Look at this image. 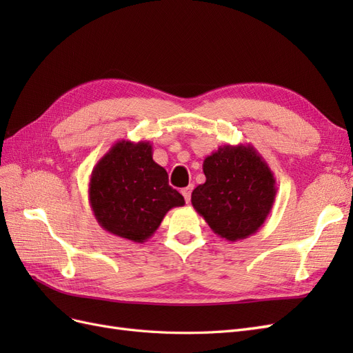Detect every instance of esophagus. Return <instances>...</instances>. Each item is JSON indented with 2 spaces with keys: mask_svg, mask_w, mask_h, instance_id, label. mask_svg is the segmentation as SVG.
<instances>
[{
  "mask_svg": "<svg viewBox=\"0 0 353 353\" xmlns=\"http://www.w3.org/2000/svg\"><path fill=\"white\" fill-rule=\"evenodd\" d=\"M191 191H193V185H188V187L181 190V193H183L187 203H190V200H191Z\"/></svg>",
  "mask_w": 353,
  "mask_h": 353,
  "instance_id": "esophagus-1",
  "label": "esophagus"
}]
</instances>
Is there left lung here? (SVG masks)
<instances>
[{
	"label": "left lung",
	"mask_w": 353,
	"mask_h": 353,
	"mask_svg": "<svg viewBox=\"0 0 353 353\" xmlns=\"http://www.w3.org/2000/svg\"><path fill=\"white\" fill-rule=\"evenodd\" d=\"M205 184L191 193V205L212 231L228 241L250 237L274 206L275 178L252 144L219 145L203 162Z\"/></svg>",
	"instance_id": "left-lung-1"
}]
</instances>
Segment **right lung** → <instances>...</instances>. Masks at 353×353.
<instances>
[{"label": "right lung", "instance_id": "right-lung-1", "mask_svg": "<svg viewBox=\"0 0 353 353\" xmlns=\"http://www.w3.org/2000/svg\"><path fill=\"white\" fill-rule=\"evenodd\" d=\"M88 197L101 228L135 243L150 239L170 209L185 205L148 141H116L92 169Z\"/></svg>", "mask_w": 353, "mask_h": 353}]
</instances>
